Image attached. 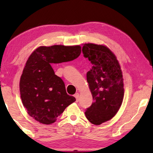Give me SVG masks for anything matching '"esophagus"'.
<instances>
[{"instance_id": "34e87169", "label": "esophagus", "mask_w": 153, "mask_h": 153, "mask_svg": "<svg viewBox=\"0 0 153 153\" xmlns=\"http://www.w3.org/2000/svg\"><path fill=\"white\" fill-rule=\"evenodd\" d=\"M74 97L76 98V101L78 102L79 101V93H76L74 95Z\"/></svg>"}]
</instances>
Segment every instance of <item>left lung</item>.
<instances>
[{
    "mask_svg": "<svg viewBox=\"0 0 153 153\" xmlns=\"http://www.w3.org/2000/svg\"><path fill=\"white\" fill-rule=\"evenodd\" d=\"M82 52L93 65L86 77L94 102L85 114L91 123L101 125L111 120L122 104L124 97L122 71L116 56L105 46L84 44Z\"/></svg>",
    "mask_w": 153,
    "mask_h": 153,
    "instance_id": "obj_1",
    "label": "left lung"
}]
</instances>
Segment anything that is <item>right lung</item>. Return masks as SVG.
Segmentation results:
<instances>
[{"label": "right lung", "mask_w": 153, "mask_h": 153, "mask_svg": "<svg viewBox=\"0 0 153 153\" xmlns=\"http://www.w3.org/2000/svg\"><path fill=\"white\" fill-rule=\"evenodd\" d=\"M81 51L79 45H53L39 47L29 56L19 88L22 103L35 120L45 125L53 123L76 101L66 93L63 81L55 74L52 65L76 59Z\"/></svg>", "instance_id": "1"}]
</instances>
